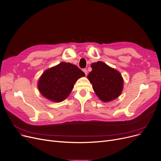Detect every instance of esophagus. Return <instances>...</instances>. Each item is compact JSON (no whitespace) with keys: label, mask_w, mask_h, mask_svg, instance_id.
I'll return each mask as SVG.
<instances>
[{"label":"esophagus","mask_w":161,"mask_h":161,"mask_svg":"<svg viewBox=\"0 0 161 161\" xmlns=\"http://www.w3.org/2000/svg\"><path fill=\"white\" fill-rule=\"evenodd\" d=\"M83 72L85 73V74H86V75H87V69H86V68H83Z\"/></svg>","instance_id":"34e87169"}]
</instances>
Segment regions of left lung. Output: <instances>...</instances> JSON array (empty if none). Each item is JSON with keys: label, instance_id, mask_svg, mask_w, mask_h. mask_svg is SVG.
<instances>
[{"label": "left lung", "instance_id": "left-lung-1", "mask_svg": "<svg viewBox=\"0 0 161 161\" xmlns=\"http://www.w3.org/2000/svg\"><path fill=\"white\" fill-rule=\"evenodd\" d=\"M91 66L92 71L87 75V78L101 101H113L120 95L124 81L119 72L102 62H95Z\"/></svg>", "mask_w": 161, "mask_h": 161}]
</instances>
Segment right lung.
Masks as SVG:
<instances>
[{"label": "right lung", "mask_w": 161, "mask_h": 161, "mask_svg": "<svg viewBox=\"0 0 161 161\" xmlns=\"http://www.w3.org/2000/svg\"><path fill=\"white\" fill-rule=\"evenodd\" d=\"M84 75V72L75 65L62 62L42 74L38 83L39 90L48 99L61 102L71 93L77 80Z\"/></svg>", "instance_id": "1"}]
</instances>
